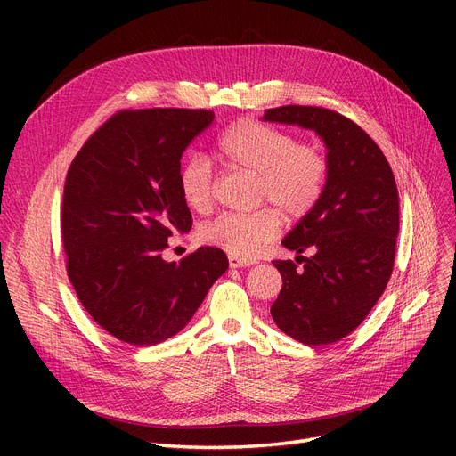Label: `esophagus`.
<instances>
[{
	"label": "esophagus",
	"mask_w": 456,
	"mask_h": 456,
	"mask_svg": "<svg viewBox=\"0 0 456 456\" xmlns=\"http://www.w3.org/2000/svg\"><path fill=\"white\" fill-rule=\"evenodd\" d=\"M251 265H255V260H244V258L229 255V266L231 268H242V266H251Z\"/></svg>",
	"instance_id": "esophagus-1"
}]
</instances>
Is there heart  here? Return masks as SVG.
<instances>
[{"label":"heart","mask_w":456,"mask_h":456,"mask_svg":"<svg viewBox=\"0 0 456 456\" xmlns=\"http://www.w3.org/2000/svg\"><path fill=\"white\" fill-rule=\"evenodd\" d=\"M216 153L227 170L255 175V201L272 205L248 214H224L200 229L201 242L232 256H256L279 234L281 213L289 220L303 218L325 190L329 166L322 150L258 119L244 118L231 124L216 140ZM179 188L191 210L210 212L212 166L201 157L186 160L179 172Z\"/></svg>","instance_id":"1"}]
</instances>
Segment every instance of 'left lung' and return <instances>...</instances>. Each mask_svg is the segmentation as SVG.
Listing matches in <instances>:
<instances>
[{
    "label": "left lung",
    "mask_w": 456,
    "mask_h": 456,
    "mask_svg": "<svg viewBox=\"0 0 456 456\" xmlns=\"http://www.w3.org/2000/svg\"><path fill=\"white\" fill-rule=\"evenodd\" d=\"M266 122L316 131L327 146V183L318 205L282 246L299 255L273 260L282 289L272 305L277 327L305 346L338 342L364 322L394 270L399 194L392 167L349 118L323 107L268 109Z\"/></svg>",
    "instance_id": "obj_1"
}]
</instances>
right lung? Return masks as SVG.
I'll return each mask as SVG.
<instances>
[{"label":"right lung","instance_id":"1","mask_svg":"<svg viewBox=\"0 0 456 456\" xmlns=\"http://www.w3.org/2000/svg\"><path fill=\"white\" fill-rule=\"evenodd\" d=\"M212 119L203 109L119 110L69 164L61 214L68 279L92 320L126 344L174 337L229 266L218 248L162 258L167 238L191 229L181 157Z\"/></svg>","mask_w":456,"mask_h":456}]
</instances>
